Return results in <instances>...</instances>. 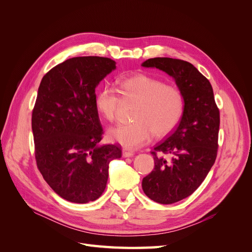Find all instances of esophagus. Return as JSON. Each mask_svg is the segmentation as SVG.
Wrapping results in <instances>:
<instances>
[{"label": "esophagus", "instance_id": "34e87169", "mask_svg": "<svg viewBox=\"0 0 252 252\" xmlns=\"http://www.w3.org/2000/svg\"><path fill=\"white\" fill-rule=\"evenodd\" d=\"M134 152L133 151H130L128 149H123V157L124 158H130V157H133Z\"/></svg>", "mask_w": 252, "mask_h": 252}]
</instances>
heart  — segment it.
<instances>
[{
  "mask_svg": "<svg viewBox=\"0 0 252 252\" xmlns=\"http://www.w3.org/2000/svg\"><path fill=\"white\" fill-rule=\"evenodd\" d=\"M122 97L139 101L131 123L111 128L108 136L128 149H135L149 143L152 136H165L174 130L183 117L185 98L182 90L147 74H135L122 79L119 90L104 87L95 95V106L108 121L116 120Z\"/></svg>",
  "mask_w": 252,
  "mask_h": 252,
  "instance_id": "b5f03b06",
  "label": "heart"
}]
</instances>
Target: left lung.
Listing matches in <instances>:
<instances>
[{"label": "left lung", "mask_w": 252, "mask_h": 252, "mask_svg": "<svg viewBox=\"0 0 252 252\" xmlns=\"http://www.w3.org/2000/svg\"><path fill=\"white\" fill-rule=\"evenodd\" d=\"M142 66L156 67L171 75L185 98L180 123L151 151L155 168L142 182L149 199L172 204L192 194L215 164L220 109L210 82L189 62L154 58L145 61Z\"/></svg>", "instance_id": "8db88e82"}]
</instances>
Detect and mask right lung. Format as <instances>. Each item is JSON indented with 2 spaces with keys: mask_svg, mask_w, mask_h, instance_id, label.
I'll use <instances>...</instances> for the list:
<instances>
[{
  "mask_svg": "<svg viewBox=\"0 0 252 252\" xmlns=\"http://www.w3.org/2000/svg\"><path fill=\"white\" fill-rule=\"evenodd\" d=\"M113 69L109 58H71L51 68L37 91L32 117L37 169L53 191L72 203L98 199L109 162L122 157L117 145L98 146L104 131L94 90Z\"/></svg>",
  "mask_w": 252,
  "mask_h": 252,
  "instance_id": "add662e5",
  "label": "right lung"
}]
</instances>
